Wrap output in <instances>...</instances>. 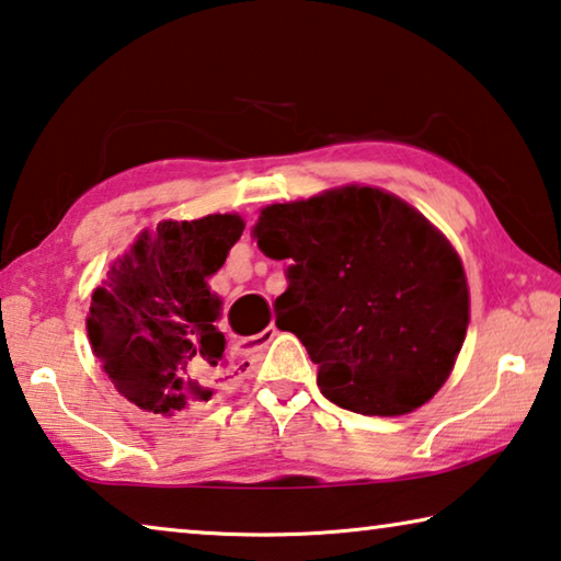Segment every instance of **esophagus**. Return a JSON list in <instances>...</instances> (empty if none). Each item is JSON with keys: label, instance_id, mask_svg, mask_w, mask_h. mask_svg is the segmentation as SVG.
<instances>
[{"label": "esophagus", "instance_id": "1", "mask_svg": "<svg viewBox=\"0 0 561 561\" xmlns=\"http://www.w3.org/2000/svg\"><path fill=\"white\" fill-rule=\"evenodd\" d=\"M278 335V328H275L273 323L263 330V333H259V335H253V337H245V341H241V345L245 347V351H263L265 345H268L273 337Z\"/></svg>", "mask_w": 561, "mask_h": 561}]
</instances>
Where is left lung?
I'll use <instances>...</instances> for the list:
<instances>
[{
	"instance_id": "left-lung-1",
	"label": "left lung",
	"mask_w": 561,
	"mask_h": 561,
	"mask_svg": "<svg viewBox=\"0 0 561 561\" xmlns=\"http://www.w3.org/2000/svg\"><path fill=\"white\" fill-rule=\"evenodd\" d=\"M288 261L275 300L318 365V388L360 415H405L449 378L470 323V290L447 238L398 196L343 186L273 204L253 228Z\"/></svg>"
}]
</instances>
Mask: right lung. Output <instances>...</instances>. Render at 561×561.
Wrapping results in <instances>:
<instances>
[{
    "mask_svg": "<svg viewBox=\"0 0 561 561\" xmlns=\"http://www.w3.org/2000/svg\"><path fill=\"white\" fill-rule=\"evenodd\" d=\"M243 233V218L163 220L144 231L91 296L89 341L136 408L173 415L208 402L231 378L220 300L208 278Z\"/></svg>",
    "mask_w": 561,
    "mask_h": 561,
    "instance_id": "1",
    "label": "right lung"
}]
</instances>
